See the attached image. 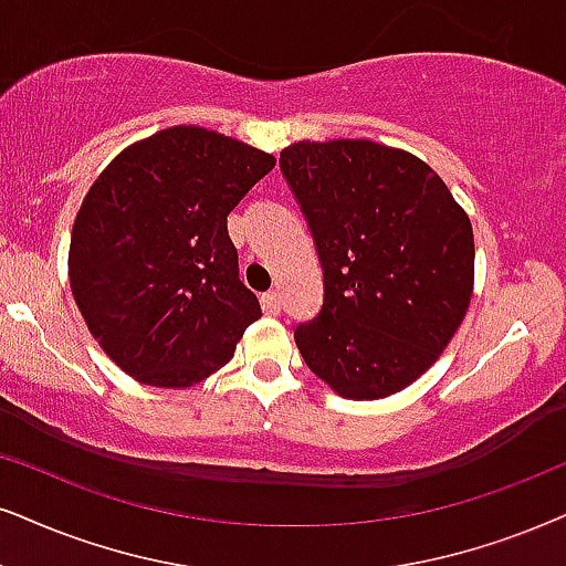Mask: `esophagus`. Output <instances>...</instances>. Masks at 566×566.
<instances>
[{
    "instance_id": "1",
    "label": "esophagus",
    "mask_w": 566,
    "mask_h": 566,
    "mask_svg": "<svg viewBox=\"0 0 566 566\" xmlns=\"http://www.w3.org/2000/svg\"><path fill=\"white\" fill-rule=\"evenodd\" d=\"M261 305H263V311L269 313V316H276V313L282 311V297H279L276 290H271L261 297Z\"/></svg>"
}]
</instances>
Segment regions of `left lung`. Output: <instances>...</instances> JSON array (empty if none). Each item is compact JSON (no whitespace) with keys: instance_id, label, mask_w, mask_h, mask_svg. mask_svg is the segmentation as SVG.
<instances>
[{"instance_id":"8db88e82","label":"left lung","mask_w":566,"mask_h":566,"mask_svg":"<svg viewBox=\"0 0 566 566\" xmlns=\"http://www.w3.org/2000/svg\"><path fill=\"white\" fill-rule=\"evenodd\" d=\"M279 167L324 266V307L295 328L300 355L339 397L397 395L468 313V213L426 161L374 140H300Z\"/></svg>"}]
</instances>
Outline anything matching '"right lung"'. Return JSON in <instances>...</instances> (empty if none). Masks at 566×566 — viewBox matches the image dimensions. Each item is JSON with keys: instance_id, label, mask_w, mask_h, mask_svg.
<instances>
[{"instance_id": "1", "label": "right lung", "mask_w": 566, "mask_h": 566, "mask_svg": "<svg viewBox=\"0 0 566 566\" xmlns=\"http://www.w3.org/2000/svg\"><path fill=\"white\" fill-rule=\"evenodd\" d=\"M274 164L242 140L177 125L127 146L85 192L70 287L93 339L135 381H203L261 318L227 217Z\"/></svg>"}]
</instances>
